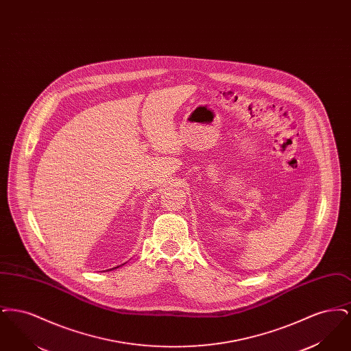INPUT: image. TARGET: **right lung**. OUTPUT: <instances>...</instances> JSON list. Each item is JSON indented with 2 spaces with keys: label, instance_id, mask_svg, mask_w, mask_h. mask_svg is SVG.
I'll list each match as a JSON object with an SVG mask.
<instances>
[{
  "label": "right lung",
  "instance_id": "obj_1",
  "mask_svg": "<svg viewBox=\"0 0 351 351\" xmlns=\"http://www.w3.org/2000/svg\"><path fill=\"white\" fill-rule=\"evenodd\" d=\"M112 269H113V268H112Z\"/></svg>",
  "mask_w": 351,
  "mask_h": 351
}]
</instances>
